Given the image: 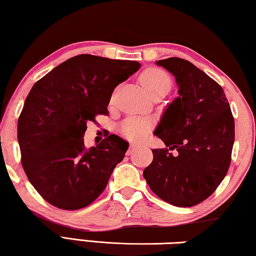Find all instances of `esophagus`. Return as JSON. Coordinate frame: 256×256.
<instances>
[{"label": "esophagus", "mask_w": 256, "mask_h": 256, "mask_svg": "<svg viewBox=\"0 0 256 256\" xmlns=\"http://www.w3.org/2000/svg\"><path fill=\"white\" fill-rule=\"evenodd\" d=\"M138 148V146H136V144H132L131 146H130V148H128V152H126V154L128 156H130V154H132L134 151H136V149Z\"/></svg>", "instance_id": "34e87169"}]
</instances>
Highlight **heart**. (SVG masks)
Masks as SVG:
<instances>
[{"mask_svg":"<svg viewBox=\"0 0 256 256\" xmlns=\"http://www.w3.org/2000/svg\"><path fill=\"white\" fill-rule=\"evenodd\" d=\"M141 84L149 94L158 90L168 92L170 89V76L162 68H150L142 73L140 76ZM151 128V123L148 120L131 118L125 120L122 125V133L130 140L141 141L146 138Z\"/></svg>","mask_w":256,"mask_h":256,"instance_id":"b5f03b06","label":"heart"}]
</instances>
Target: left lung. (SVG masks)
<instances>
[{
    "mask_svg": "<svg viewBox=\"0 0 256 256\" xmlns=\"http://www.w3.org/2000/svg\"><path fill=\"white\" fill-rule=\"evenodd\" d=\"M175 76L176 97L154 136L168 149H154L144 172L152 192L176 206H193L209 198L226 176L235 140V122L224 90L188 60L156 62Z\"/></svg>",
    "mask_w": 256,
    "mask_h": 256,
    "instance_id": "left-lung-1",
    "label": "left lung"
}]
</instances>
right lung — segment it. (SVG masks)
Returning <instances> with one entry per match:
<instances>
[{
  "label": "right lung",
  "mask_w": 256,
  "mask_h": 256,
  "mask_svg": "<svg viewBox=\"0 0 256 256\" xmlns=\"http://www.w3.org/2000/svg\"><path fill=\"white\" fill-rule=\"evenodd\" d=\"M140 66L136 60L81 54L34 84L18 120V141L26 175L50 204L78 210L105 190L128 144L110 134L86 148V123L107 114L114 89Z\"/></svg>",
  "instance_id": "1"
}]
</instances>
